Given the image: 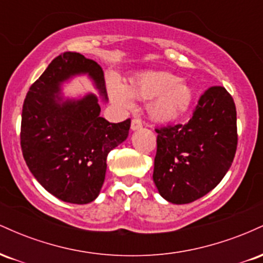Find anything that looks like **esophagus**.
<instances>
[{
  "mask_svg": "<svg viewBox=\"0 0 263 263\" xmlns=\"http://www.w3.org/2000/svg\"><path fill=\"white\" fill-rule=\"evenodd\" d=\"M140 128H142L141 120H138V119L132 120V121H131V129H132V131H136V129H140Z\"/></svg>",
  "mask_w": 263,
  "mask_h": 263,
  "instance_id": "34e87169",
  "label": "esophagus"
}]
</instances>
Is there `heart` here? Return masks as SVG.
Here are the masks:
<instances>
[{
  "label": "heart",
  "mask_w": 263,
  "mask_h": 263,
  "mask_svg": "<svg viewBox=\"0 0 263 263\" xmlns=\"http://www.w3.org/2000/svg\"><path fill=\"white\" fill-rule=\"evenodd\" d=\"M108 93L115 104L123 108L134 106V99L147 101L148 114L158 122H172L188 112L194 92L185 81L167 71H153L137 77L126 89L117 81L108 83Z\"/></svg>",
  "instance_id": "b5f03b06"
}]
</instances>
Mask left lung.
I'll return each instance as SVG.
<instances>
[{"label":"left lung","instance_id":"1","mask_svg":"<svg viewBox=\"0 0 263 263\" xmlns=\"http://www.w3.org/2000/svg\"><path fill=\"white\" fill-rule=\"evenodd\" d=\"M155 182L173 204H188L215 188L231 167L237 147L236 107L224 86L199 99L192 119L156 128Z\"/></svg>","mask_w":263,"mask_h":263}]
</instances>
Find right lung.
<instances>
[{"mask_svg":"<svg viewBox=\"0 0 263 263\" xmlns=\"http://www.w3.org/2000/svg\"><path fill=\"white\" fill-rule=\"evenodd\" d=\"M78 74L89 75L107 100L101 66L79 53H63L27 92L21 147L29 171L47 192L66 203L87 204L98 198L108 152L127 138L131 120L108 122L100 116L93 93L63 101L60 84Z\"/></svg>","mask_w":263,"mask_h":263,"instance_id":"obj_1","label":"right lung"}]
</instances>
